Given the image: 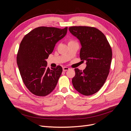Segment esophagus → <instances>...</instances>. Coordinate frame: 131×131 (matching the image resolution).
<instances>
[{"mask_svg":"<svg viewBox=\"0 0 131 131\" xmlns=\"http://www.w3.org/2000/svg\"><path fill=\"white\" fill-rule=\"evenodd\" d=\"M68 70H69V68H68V67H63V70L64 71V72H66V71H67Z\"/></svg>","mask_w":131,"mask_h":131,"instance_id":"34e87169","label":"esophagus"}]
</instances>
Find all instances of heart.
Here are the masks:
<instances>
[{"label":"heart","instance_id":"obj_1","mask_svg":"<svg viewBox=\"0 0 131 131\" xmlns=\"http://www.w3.org/2000/svg\"><path fill=\"white\" fill-rule=\"evenodd\" d=\"M73 42V40H70V41H69L68 43H69V42Z\"/></svg>","mask_w":131,"mask_h":131}]
</instances>
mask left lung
Segmentation results:
<instances>
[{
	"label": "left lung",
	"mask_w": 131,
	"mask_h": 131,
	"mask_svg": "<svg viewBox=\"0 0 131 131\" xmlns=\"http://www.w3.org/2000/svg\"><path fill=\"white\" fill-rule=\"evenodd\" d=\"M69 30L80 41V57L86 61L84 70L75 69L73 85L80 93L90 96L101 89L108 76L112 59V49L105 35L96 28L72 26Z\"/></svg>",
	"instance_id": "obj_1"
}]
</instances>
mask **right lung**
Returning a JSON list of instances; mask_svg holds the SVG:
<instances>
[{
    "label": "right lung",
    "instance_id": "right-lung-1",
    "mask_svg": "<svg viewBox=\"0 0 131 131\" xmlns=\"http://www.w3.org/2000/svg\"><path fill=\"white\" fill-rule=\"evenodd\" d=\"M68 27H39L23 37L18 51L17 64L23 83L31 93L45 96L54 89L62 68L50 69L46 59L56 43L64 37Z\"/></svg>",
    "mask_w": 131,
    "mask_h": 131
}]
</instances>
